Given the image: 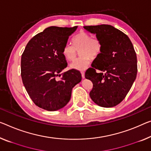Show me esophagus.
Returning <instances> with one entry per match:
<instances>
[{"instance_id": "esophagus-1", "label": "esophagus", "mask_w": 151, "mask_h": 151, "mask_svg": "<svg viewBox=\"0 0 151 151\" xmlns=\"http://www.w3.org/2000/svg\"><path fill=\"white\" fill-rule=\"evenodd\" d=\"M81 74H82V78H85L84 71H82V72H81Z\"/></svg>"}]
</instances>
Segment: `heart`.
Here are the masks:
<instances>
[{
    "label": "heart",
    "mask_w": 151,
    "mask_h": 151,
    "mask_svg": "<svg viewBox=\"0 0 151 151\" xmlns=\"http://www.w3.org/2000/svg\"><path fill=\"white\" fill-rule=\"evenodd\" d=\"M73 45L66 43L63 48V55L68 61H73L80 51V56L71 64V68L82 71L89 65L90 58L95 59L101 54L103 49V44L97 38L85 32H80L73 38Z\"/></svg>",
    "instance_id": "obj_1"
}]
</instances>
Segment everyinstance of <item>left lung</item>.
<instances>
[{
  "instance_id": "8db88e82",
  "label": "left lung",
  "mask_w": 151,
  "mask_h": 151,
  "mask_svg": "<svg viewBox=\"0 0 151 151\" xmlns=\"http://www.w3.org/2000/svg\"><path fill=\"white\" fill-rule=\"evenodd\" d=\"M83 27L103 44L101 53L85 73L93 83L90 96L96 105L113 107L125 99L136 80L137 57L133 45L126 34L112 25Z\"/></svg>"
}]
</instances>
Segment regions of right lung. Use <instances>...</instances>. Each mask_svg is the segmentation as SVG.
Here are the masks:
<instances>
[{
    "mask_svg": "<svg viewBox=\"0 0 151 151\" xmlns=\"http://www.w3.org/2000/svg\"><path fill=\"white\" fill-rule=\"evenodd\" d=\"M77 27H48L28 42L22 55L23 83L34 104L43 109L54 111L64 107L72 88L82 80L76 69L61 73L68 66L63 48Z\"/></svg>",
    "mask_w": 151,
    "mask_h": 151,
    "instance_id": "1",
    "label": "right lung"
}]
</instances>
